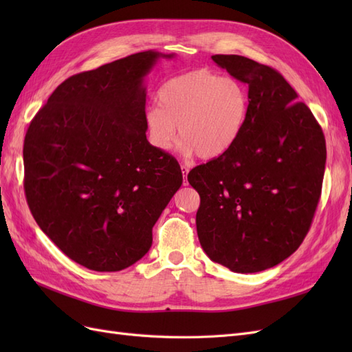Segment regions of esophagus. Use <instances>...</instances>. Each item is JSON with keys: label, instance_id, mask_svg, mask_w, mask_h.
Returning <instances> with one entry per match:
<instances>
[{"label": "esophagus", "instance_id": "1", "mask_svg": "<svg viewBox=\"0 0 352 352\" xmlns=\"http://www.w3.org/2000/svg\"><path fill=\"white\" fill-rule=\"evenodd\" d=\"M180 168H182V175H184V185H186L188 184V173H189V168H188V166H185V164H182L180 166Z\"/></svg>", "mask_w": 352, "mask_h": 352}]
</instances>
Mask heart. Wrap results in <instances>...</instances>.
Masks as SVG:
<instances>
[{
    "label": "heart",
    "instance_id": "obj_1",
    "mask_svg": "<svg viewBox=\"0 0 352 352\" xmlns=\"http://www.w3.org/2000/svg\"><path fill=\"white\" fill-rule=\"evenodd\" d=\"M158 101L160 105H150L144 114L148 142L157 151L167 153L180 135L182 153L204 160L230 151L250 114L247 87L208 69L168 79L158 91Z\"/></svg>",
    "mask_w": 352,
    "mask_h": 352
}]
</instances>
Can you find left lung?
I'll list each match as a JSON object with an SVG mask.
<instances>
[{"instance_id":"left-lung-1","label":"left lung","mask_w":352,"mask_h":352,"mask_svg":"<svg viewBox=\"0 0 352 352\" xmlns=\"http://www.w3.org/2000/svg\"><path fill=\"white\" fill-rule=\"evenodd\" d=\"M212 61L248 85L245 129L225 155L197 166V232L208 257L235 273L282 263L302 243L320 199L326 141L279 72L242 56Z\"/></svg>"}]
</instances>
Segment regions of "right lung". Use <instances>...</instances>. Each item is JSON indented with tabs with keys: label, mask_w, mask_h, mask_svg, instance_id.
<instances>
[{
	"label": "right lung",
	"mask_w": 352,
	"mask_h": 352,
	"mask_svg": "<svg viewBox=\"0 0 352 352\" xmlns=\"http://www.w3.org/2000/svg\"><path fill=\"white\" fill-rule=\"evenodd\" d=\"M144 51L74 74L51 94L25 136V192L42 232L89 270L119 272L151 248L153 226L182 170L148 142Z\"/></svg>",
	"instance_id": "obj_1"
}]
</instances>
